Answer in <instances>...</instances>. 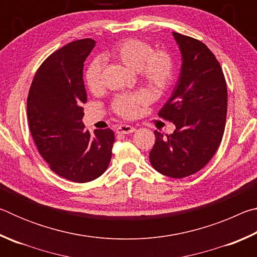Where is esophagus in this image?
I'll use <instances>...</instances> for the list:
<instances>
[{
  "label": "esophagus",
  "instance_id": "esophagus-1",
  "mask_svg": "<svg viewBox=\"0 0 257 257\" xmlns=\"http://www.w3.org/2000/svg\"><path fill=\"white\" fill-rule=\"evenodd\" d=\"M135 129L133 125H128V124H121L120 127L116 128V134H124V135H129L133 134L135 132Z\"/></svg>",
  "mask_w": 257,
  "mask_h": 257
}]
</instances>
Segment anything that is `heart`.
Segmentation results:
<instances>
[{"mask_svg":"<svg viewBox=\"0 0 257 257\" xmlns=\"http://www.w3.org/2000/svg\"><path fill=\"white\" fill-rule=\"evenodd\" d=\"M104 60H113L136 71L139 80L153 92H162L171 82L173 61L169 52L154 50L146 42L136 38H127L113 45L102 55ZM84 81L90 93L96 94L102 89V62L94 59L84 71ZM146 103L142 93L121 94L113 98L112 111L124 119L137 115L139 107Z\"/></svg>","mask_w":257,"mask_h":257,"instance_id":"b5f03b06","label":"heart"}]
</instances>
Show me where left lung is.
Listing matches in <instances>:
<instances>
[{
  "instance_id": "8db88e82",
  "label": "left lung",
  "mask_w": 257,
  "mask_h": 257,
  "mask_svg": "<svg viewBox=\"0 0 257 257\" xmlns=\"http://www.w3.org/2000/svg\"><path fill=\"white\" fill-rule=\"evenodd\" d=\"M182 55L180 76L159 116L176 124L163 137L155 130L152 167L171 178L194 175L210 162L222 141L227 118V82L212 51L193 37L173 33Z\"/></svg>"
}]
</instances>
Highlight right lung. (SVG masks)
Instances as JSON below:
<instances>
[{
	"label": "right lung",
	"mask_w": 257,
	"mask_h": 257,
	"mask_svg": "<svg viewBox=\"0 0 257 257\" xmlns=\"http://www.w3.org/2000/svg\"><path fill=\"white\" fill-rule=\"evenodd\" d=\"M94 46L84 38L52 53L35 73L27 98L29 130L42 158L56 175L79 184L105 172L114 143L111 129L90 135L81 121L87 102L82 69Z\"/></svg>",
	"instance_id": "add662e5"
}]
</instances>
